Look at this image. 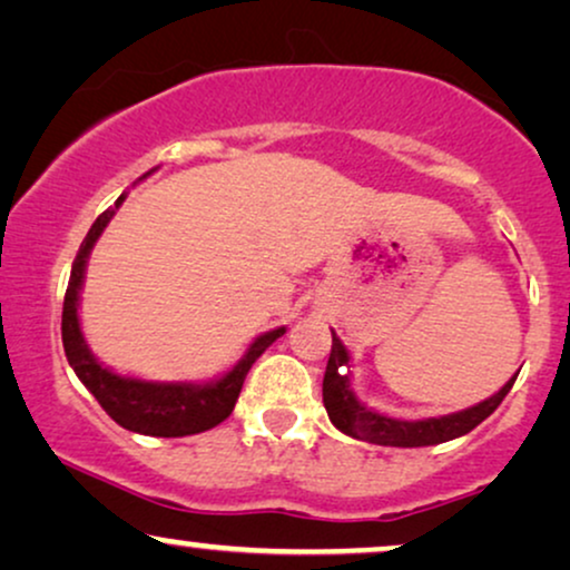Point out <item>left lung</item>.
Instances as JSON below:
<instances>
[{"mask_svg": "<svg viewBox=\"0 0 570 570\" xmlns=\"http://www.w3.org/2000/svg\"><path fill=\"white\" fill-rule=\"evenodd\" d=\"M350 352L338 342V336L331 331V355L326 365V376H323V405L331 423L352 439H363V442L381 444V446H429L442 444L450 439H458L479 426L484 417H489L505 400V394L513 389L518 373L508 381L500 392L492 397L479 402V405L460 410L452 415L423 417V421H400V417H389L376 413L373 407H365L355 397L350 386Z\"/></svg>", "mask_w": 570, "mask_h": 570, "instance_id": "8db88e82", "label": "left lung"}]
</instances>
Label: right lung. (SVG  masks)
<instances>
[{"label": "right lung", "instance_id": "obj_1", "mask_svg": "<svg viewBox=\"0 0 570 570\" xmlns=\"http://www.w3.org/2000/svg\"><path fill=\"white\" fill-rule=\"evenodd\" d=\"M126 194H120L115 202L112 210H105L94 220V226L86 234V239L78 249L73 271H70L68 292H65L62 302V347L65 357H68L70 368L76 371V376L83 381V386L97 397L99 405L107 415L112 417L118 426L144 436H189L207 431L218 423L226 421L232 415V410L239 400L242 384L247 379L257 357L276 342L278 336H284V326L273 328L268 334L257 336L249 344V350L244 352V357L234 365L226 376L210 384H160V381H141V379H128L118 376L110 368H105L102 363H97V357L91 355L89 344L81 334V323H78V292L83 286V271L86 261H89V252L94 242L99 239L105 232L107 223L112 220L115 210L124 205Z\"/></svg>", "mask_w": 570, "mask_h": 570}]
</instances>
